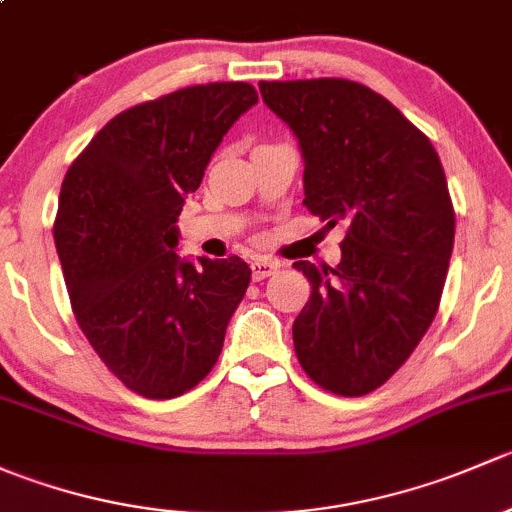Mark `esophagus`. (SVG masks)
I'll list each match as a JSON object with an SVG mask.
<instances>
[{"label": "esophagus", "instance_id": "esophagus-1", "mask_svg": "<svg viewBox=\"0 0 512 512\" xmlns=\"http://www.w3.org/2000/svg\"><path fill=\"white\" fill-rule=\"evenodd\" d=\"M280 270V262H272V260H265V257H260V260H252V280H267L270 275H275V272Z\"/></svg>", "mask_w": 512, "mask_h": 512}]
</instances>
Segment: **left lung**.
Here are the masks:
<instances>
[{"label":"left lung","instance_id":"8db88e82","mask_svg":"<svg viewBox=\"0 0 512 512\" xmlns=\"http://www.w3.org/2000/svg\"><path fill=\"white\" fill-rule=\"evenodd\" d=\"M260 94L297 136L307 210L347 225L337 267L294 262L312 285L294 352L319 386L364 396L436 317L456 235L446 173L414 123L356 81H260Z\"/></svg>","mask_w":512,"mask_h":512}]
</instances>
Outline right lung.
<instances>
[{
  "instance_id": "1",
  "label": "right lung",
  "mask_w": 512,
  "mask_h": 512,
  "mask_svg": "<svg viewBox=\"0 0 512 512\" xmlns=\"http://www.w3.org/2000/svg\"><path fill=\"white\" fill-rule=\"evenodd\" d=\"M242 81L180 89L118 113L71 163L54 242L76 322L103 364L146 399L198 386L250 285L240 257L178 252V215L232 123Z\"/></svg>"
}]
</instances>
